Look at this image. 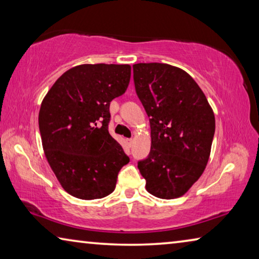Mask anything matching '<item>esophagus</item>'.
<instances>
[{"label": "esophagus", "mask_w": 259, "mask_h": 259, "mask_svg": "<svg viewBox=\"0 0 259 259\" xmlns=\"http://www.w3.org/2000/svg\"><path fill=\"white\" fill-rule=\"evenodd\" d=\"M126 143H128V145H129V146H133V144H134V139H133V138L126 139Z\"/></svg>", "instance_id": "esophagus-1"}]
</instances>
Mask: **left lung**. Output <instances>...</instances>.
Segmentation results:
<instances>
[{
  "instance_id": "1",
  "label": "left lung",
  "mask_w": 259,
  "mask_h": 259,
  "mask_svg": "<svg viewBox=\"0 0 259 259\" xmlns=\"http://www.w3.org/2000/svg\"><path fill=\"white\" fill-rule=\"evenodd\" d=\"M135 89L150 117L152 145L138 169L160 199L185 194L208 163L214 115L203 91L183 69L161 63L134 66Z\"/></svg>"
}]
</instances>
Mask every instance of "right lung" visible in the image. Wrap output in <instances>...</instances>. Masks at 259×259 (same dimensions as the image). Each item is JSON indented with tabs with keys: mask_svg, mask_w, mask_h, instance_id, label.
Wrapping results in <instances>:
<instances>
[{
	"mask_svg": "<svg viewBox=\"0 0 259 259\" xmlns=\"http://www.w3.org/2000/svg\"><path fill=\"white\" fill-rule=\"evenodd\" d=\"M130 75V65H78L65 72L43 99L38 113L43 150L60 185L75 198L111 194L129 162L108 124L109 104L125 93Z\"/></svg>",
	"mask_w": 259,
	"mask_h": 259,
	"instance_id": "add662e5",
	"label": "right lung"
}]
</instances>
